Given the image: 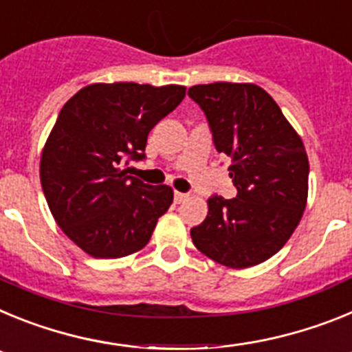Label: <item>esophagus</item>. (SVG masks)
<instances>
[{"instance_id": "1", "label": "esophagus", "mask_w": 352, "mask_h": 352, "mask_svg": "<svg viewBox=\"0 0 352 352\" xmlns=\"http://www.w3.org/2000/svg\"><path fill=\"white\" fill-rule=\"evenodd\" d=\"M186 197H188V195L183 194V192H174V203H176V204L183 203V201H185Z\"/></svg>"}]
</instances>
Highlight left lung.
I'll list each match as a JSON object with an SVG mask.
<instances>
[{
	"mask_svg": "<svg viewBox=\"0 0 352 352\" xmlns=\"http://www.w3.org/2000/svg\"><path fill=\"white\" fill-rule=\"evenodd\" d=\"M203 109L217 151L231 158L234 199H208L192 227L197 250L229 268H250L280 250L309 195V158L280 107L256 84L213 82L188 89Z\"/></svg>",
	"mask_w": 352,
	"mask_h": 352,
	"instance_id": "left-lung-1",
	"label": "left lung"
}]
</instances>
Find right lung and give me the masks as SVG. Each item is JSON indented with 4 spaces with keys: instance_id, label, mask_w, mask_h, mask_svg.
<instances>
[{
    "instance_id": "obj_1",
    "label": "right lung",
    "mask_w": 352,
    "mask_h": 352,
    "mask_svg": "<svg viewBox=\"0 0 352 352\" xmlns=\"http://www.w3.org/2000/svg\"><path fill=\"white\" fill-rule=\"evenodd\" d=\"M185 98V86L89 84L63 105L43 146L40 182L65 234L96 259L146 247L173 188L130 176L148 133Z\"/></svg>"
}]
</instances>
